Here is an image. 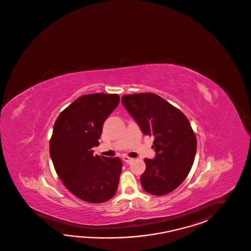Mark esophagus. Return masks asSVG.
<instances>
[{"label":"esophagus","instance_id":"esophagus-1","mask_svg":"<svg viewBox=\"0 0 251 251\" xmlns=\"http://www.w3.org/2000/svg\"><path fill=\"white\" fill-rule=\"evenodd\" d=\"M123 161H125V162H127V163H130L132 160H133V159L132 158H129L128 156H123Z\"/></svg>","mask_w":251,"mask_h":251}]
</instances>
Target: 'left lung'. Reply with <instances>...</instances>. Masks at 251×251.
<instances>
[{
  "label": "left lung",
  "mask_w": 251,
  "mask_h": 251,
  "mask_svg": "<svg viewBox=\"0 0 251 251\" xmlns=\"http://www.w3.org/2000/svg\"><path fill=\"white\" fill-rule=\"evenodd\" d=\"M125 109L144 135L154 137L155 159H145L142 188L155 196L177 189L193 165L197 139L188 118L159 95L144 92L122 98Z\"/></svg>",
  "instance_id": "obj_1"
}]
</instances>
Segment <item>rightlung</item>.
<instances>
[{
    "instance_id": "right-lung-1",
    "label": "right lung",
    "mask_w": 251,
    "mask_h": 251,
    "mask_svg": "<svg viewBox=\"0 0 251 251\" xmlns=\"http://www.w3.org/2000/svg\"><path fill=\"white\" fill-rule=\"evenodd\" d=\"M120 102L118 94L82 95L57 118L50 141L56 173L74 196L90 203L108 201L116 193L120 158L93 155L105 120Z\"/></svg>"
}]
</instances>
